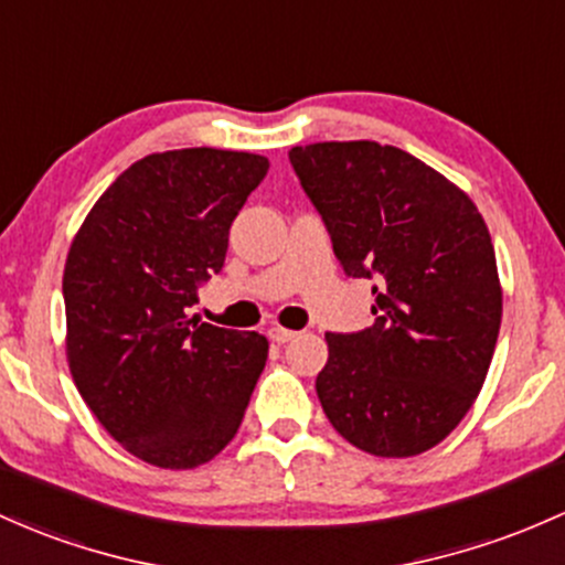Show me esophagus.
<instances>
[{"label": "esophagus", "mask_w": 565, "mask_h": 565, "mask_svg": "<svg viewBox=\"0 0 565 565\" xmlns=\"http://www.w3.org/2000/svg\"><path fill=\"white\" fill-rule=\"evenodd\" d=\"M268 338L273 340V343L284 345V343H289V340H295L297 332H295V330H284V327H270Z\"/></svg>", "instance_id": "obj_1"}]
</instances>
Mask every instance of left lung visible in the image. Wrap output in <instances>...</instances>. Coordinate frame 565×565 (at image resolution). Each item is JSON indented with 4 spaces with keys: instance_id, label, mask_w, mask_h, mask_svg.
Segmentation results:
<instances>
[{
    "instance_id": "1",
    "label": "left lung",
    "mask_w": 565,
    "mask_h": 565,
    "mask_svg": "<svg viewBox=\"0 0 565 565\" xmlns=\"http://www.w3.org/2000/svg\"><path fill=\"white\" fill-rule=\"evenodd\" d=\"M289 160L343 270L377 281L375 324L327 332L321 407L364 454H424L461 424L491 367L501 281L486 220L399 147L319 141Z\"/></svg>"
}]
</instances>
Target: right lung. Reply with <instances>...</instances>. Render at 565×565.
<instances>
[{
  "mask_svg": "<svg viewBox=\"0 0 565 565\" xmlns=\"http://www.w3.org/2000/svg\"><path fill=\"white\" fill-rule=\"evenodd\" d=\"M268 158L190 147L136 160L74 235L64 268L66 362L98 424L160 469L225 450L268 359L259 332L188 319L222 270L227 233Z\"/></svg>",
  "mask_w": 565,
  "mask_h": 565,
  "instance_id": "add662e5",
  "label": "right lung"
}]
</instances>
